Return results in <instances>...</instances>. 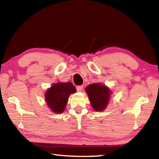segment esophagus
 Returning a JSON list of instances; mask_svg holds the SVG:
<instances>
[{"label":"esophagus","instance_id":"34e87169","mask_svg":"<svg viewBox=\"0 0 159 159\" xmlns=\"http://www.w3.org/2000/svg\"><path fill=\"white\" fill-rule=\"evenodd\" d=\"M83 85H79V86H76V90L77 91H81L83 90Z\"/></svg>","mask_w":159,"mask_h":159}]
</instances>
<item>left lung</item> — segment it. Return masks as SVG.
I'll list each match as a JSON object with an SVG mask.
<instances>
[{"label": "left lung", "mask_w": 159, "mask_h": 159, "mask_svg": "<svg viewBox=\"0 0 159 159\" xmlns=\"http://www.w3.org/2000/svg\"><path fill=\"white\" fill-rule=\"evenodd\" d=\"M86 92L94 110L102 111L106 108L111 92L104 84L100 83L89 84L86 88Z\"/></svg>", "instance_id": "8db88e82"}]
</instances>
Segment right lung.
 <instances>
[{"mask_svg": "<svg viewBox=\"0 0 159 159\" xmlns=\"http://www.w3.org/2000/svg\"><path fill=\"white\" fill-rule=\"evenodd\" d=\"M75 91V87L70 82L54 84L46 92V102L53 112L61 113L65 110L69 95Z\"/></svg>", "mask_w": 159, "mask_h": 159, "instance_id": "1", "label": "right lung"}]
</instances>
